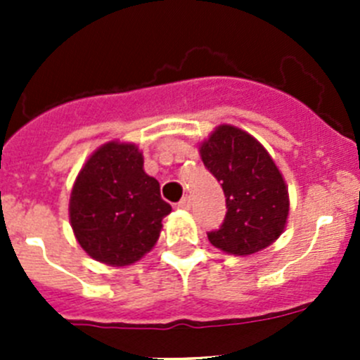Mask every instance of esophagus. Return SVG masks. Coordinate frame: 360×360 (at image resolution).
Masks as SVG:
<instances>
[{"instance_id": "1", "label": "esophagus", "mask_w": 360, "mask_h": 360, "mask_svg": "<svg viewBox=\"0 0 360 360\" xmlns=\"http://www.w3.org/2000/svg\"><path fill=\"white\" fill-rule=\"evenodd\" d=\"M176 205H177V209H184V210H188V209H190V207H191V197H190V195H186V197L181 198V200L177 202Z\"/></svg>"}]
</instances>
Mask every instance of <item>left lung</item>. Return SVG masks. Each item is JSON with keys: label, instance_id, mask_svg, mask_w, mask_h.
<instances>
[{"label": "left lung", "instance_id": "1", "mask_svg": "<svg viewBox=\"0 0 360 360\" xmlns=\"http://www.w3.org/2000/svg\"><path fill=\"white\" fill-rule=\"evenodd\" d=\"M202 162L221 183L226 216L207 233L214 248L248 256L284 231L289 197L282 174L268 151L244 130L221 125L202 144Z\"/></svg>", "mask_w": 360, "mask_h": 360}]
</instances>
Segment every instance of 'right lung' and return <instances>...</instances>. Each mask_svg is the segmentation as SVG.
Segmentation results:
<instances>
[{
    "mask_svg": "<svg viewBox=\"0 0 360 360\" xmlns=\"http://www.w3.org/2000/svg\"><path fill=\"white\" fill-rule=\"evenodd\" d=\"M172 210L160 184L143 170L134 144L108 143L78 174L69 202L71 226L94 259L125 266L158 240L162 219Z\"/></svg>",
    "mask_w": 360,
    "mask_h": 360,
    "instance_id": "1",
    "label": "right lung"
}]
</instances>
